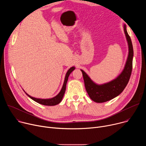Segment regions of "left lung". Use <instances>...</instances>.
Listing matches in <instances>:
<instances>
[{"label": "left lung", "instance_id": "8db88e82", "mask_svg": "<svg viewBox=\"0 0 146 146\" xmlns=\"http://www.w3.org/2000/svg\"><path fill=\"white\" fill-rule=\"evenodd\" d=\"M123 30L128 41L129 53L123 70L116 78L105 84L98 85L95 84L85 72L81 70L86 91L90 98L96 103L105 102L118 96L126 87L129 80L132 70L133 49L131 37L125 24Z\"/></svg>", "mask_w": 146, "mask_h": 146}]
</instances>
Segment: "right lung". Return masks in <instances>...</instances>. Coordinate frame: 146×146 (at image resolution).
<instances>
[{
  "label": "right lung",
  "mask_w": 146,
  "mask_h": 146,
  "mask_svg": "<svg viewBox=\"0 0 146 146\" xmlns=\"http://www.w3.org/2000/svg\"><path fill=\"white\" fill-rule=\"evenodd\" d=\"M75 69L74 67H72L71 68H70L68 71L66 73V74L65 76V80H64V82L63 86H62V88L60 91V92L55 97L51 98V99H38V98H33L31 96L29 95L28 94H27L25 92V94L30 98H31L32 100H33L34 101L38 103L41 104V105H45V106H55L59 104L62 98L64 97V95L65 94V90H66V83L68 80V77L70 75V74Z\"/></svg>",
  "instance_id": "obj_1"
}]
</instances>
